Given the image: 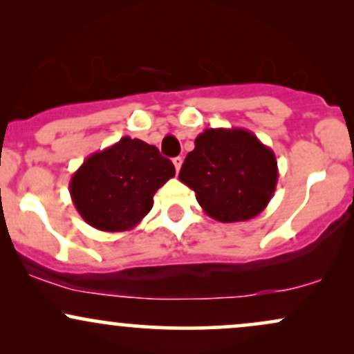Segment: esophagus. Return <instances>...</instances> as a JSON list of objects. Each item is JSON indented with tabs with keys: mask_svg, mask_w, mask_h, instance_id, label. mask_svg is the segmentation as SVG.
I'll return each instance as SVG.
<instances>
[{
	"mask_svg": "<svg viewBox=\"0 0 354 354\" xmlns=\"http://www.w3.org/2000/svg\"><path fill=\"white\" fill-rule=\"evenodd\" d=\"M173 165H174V168H176V173L180 171V168H181V165H183V158L181 156L173 158Z\"/></svg>",
	"mask_w": 354,
	"mask_h": 354,
	"instance_id": "1",
	"label": "esophagus"
}]
</instances>
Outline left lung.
Wrapping results in <instances>:
<instances>
[{
	"mask_svg": "<svg viewBox=\"0 0 354 354\" xmlns=\"http://www.w3.org/2000/svg\"><path fill=\"white\" fill-rule=\"evenodd\" d=\"M180 181L196 193L208 216L221 223L258 216L273 198L278 161L251 131L209 128L194 140Z\"/></svg>",
	"mask_w": 354,
	"mask_h": 354,
	"instance_id": "8db88e82",
	"label": "left lung"
}]
</instances>
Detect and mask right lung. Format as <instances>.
Returning <instances> with one entry per match:
<instances>
[{
  "label": "right lung",
  "instance_id": "1",
  "mask_svg": "<svg viewBox=\"0 0 354 354\" xmlns=\"http://www.w3.org/2000/svg\"><path fill=\"white\" fill-rule=\"evenodd\" d=\"M174 166L156 146L123 136L76 169L70 194L81 218L100 231L133 230L153 208V196Z\"/></svg>",
  "mask_w": 354,
  "mask_h": 354
}]
</instances>
